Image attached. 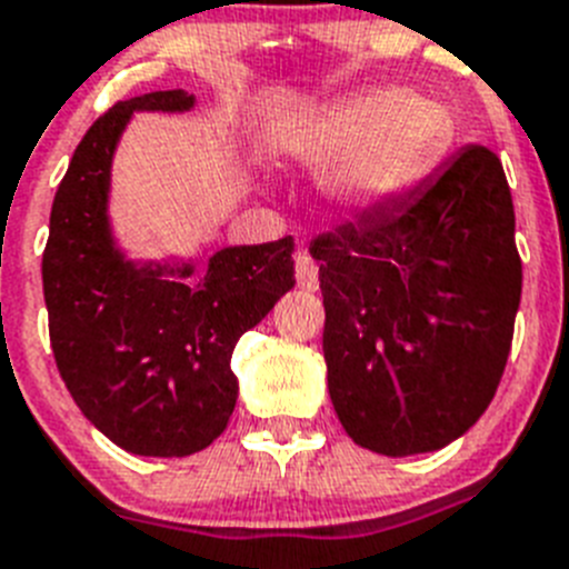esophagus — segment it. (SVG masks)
Segmentation results:
<instances>
[{
    "instance_id": "esophagus-1",
    "label": "esophagus",
    "mask_w": 569,
    "mask_h": 569,
    "mask_svg": "<svg viewBox=\"0 0 569 569\" xmlns=\"http://www.w3.org/2000/svg\"><path fill=\"white\" fill-rule=\"evenodd\" d=\"M295 266H298V286H300V289L318 291V263H315L312 257L300 251L298 260H295Z\"/></svg>"
}]
</instances>
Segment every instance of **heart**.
<instances>
[{
	"instance_id": "b5f03b06",
	"label": "heart",
	"mask_w": 569,
	"mask_h": 569,
	"mask_svg": "<svg viewBox=\"0 0 569 569\" xmlns=\"http://www.w3.org/2000/svg\"><path fill=\"white\" fill-rule=\"evenodd\" d=\"M456 117L427 93L369 86L306 113L274 137L280 160L326 174V200L343 214H375L432 171L456 146Z\"/></svg>"
}]
</instances>
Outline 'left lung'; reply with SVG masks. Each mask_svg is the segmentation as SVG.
<instances>
[{"instance_id": "left-lung-1", "label": "left lung", "mask_w": 569, "mask_h": 569, "mask_svg": "<svg viewBox=\"0 0 569 569\" xmlns=\"http://www.w3.org/2000/svg\"><path fill=\"white\" fill-rule=\"evenodd\" d=\"M329 398L346 435L407 458L490 407L521 303L501 160L469 146L409 200L312 240Z\"/></svg>"}]
</instances>
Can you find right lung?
I'll list each match as a JSON object with an SVG mask.
<instances>
[{"label":"right lung","instance_id":"right-lung-1","mask_svg":"<svg viewBox=\"0 0 569 569\" xmlns=\"http://www.w3.org/2000/svg\"><path fill=\"white\" fill-rule=\"evenodd\" d=\"M182 88L117 102L59 182L42 254L51 349L88 421L126 452L186 458L237 403L231 352L295 286V240L194 257H134L113 231V154L134 113L194 111Z\"/></svg>","mask_w":569,"mask_h":569}]
</instances>
